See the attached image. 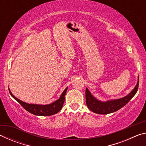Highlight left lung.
<instances>
[{"label": "left lung", "instance_id": "8db88e82", "mask_svg": "<svg viewBox=\"0 0 146 146\" xmlns=\"http://www.w3.org/2000/svg\"><path fill=\"white\" fill-rule=\"evenodd\" d=\"M139 83V76H138V82L134 89L128 94L122 98L118 99L109 100L107 101H101L98 100L90 93L88 88L86 89V104L88 108L93 113L97 114H110L115 112L118 110L123 107L129 102V101L134 97L136 93L137 92Z\"/></svg>", "mask_w": 146, "mask_h": 146}]
</instances>
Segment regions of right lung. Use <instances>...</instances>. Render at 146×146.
<instances>
[{
	"instance_id": "obj_1",
	"label": "right lung",
	"mask_w": 146,
	"mask_h": 146,
	"mask_svg": "<svg viewBox=\"0 0 146 146\" xmlns=\"http://www.w3.org/2000/svg\"><path fill=\"white\" fill-rule=\"evenodd\" d=\"M68 87L66 88L64 91L61 94L60 98L56 100L55 102L46 105L35 104H28L25 102H23L19 98L15 97L11 93V91L9 90V93L15 100H16L28 112L31 113V114L37 115V116H51L55 115L56 113L60 111L62 108L64 100H65V95L67 91Z\"/></svg>"
}]
</instances>
